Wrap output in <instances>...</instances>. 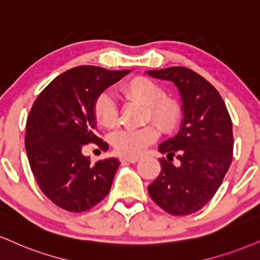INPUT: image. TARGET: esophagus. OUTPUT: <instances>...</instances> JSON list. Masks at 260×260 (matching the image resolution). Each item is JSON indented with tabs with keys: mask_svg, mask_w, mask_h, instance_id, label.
<instances>
[{
	"mask_svg": "<svg viewBox=\"0 0 260 260\" xmlns=\"http://www.w3.org/2000/svg\"><path fill=\"white\" fill-rule=\"evenodd\" d=\"M120 160H121V162H129V164H136V162H138L139 158L134 157V156H124V157H121Z\"/></svg>",
	"mask_w": 260,
	"mask_h": 260,
	"instance_id": "esophagus-1",
	"label": "esophagus"
}]
</instances>
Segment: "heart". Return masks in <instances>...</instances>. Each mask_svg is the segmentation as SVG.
Returning a JSON list of instances; mask_svg holds the SVG:
<instances>
[{"label": "heart", "mask_w": 260, "mask_h": 260, "mask_svg": "<svg viewBox=\"0 0 260 260\" xmlns=\"http://www.w3.org/2000/svg\"><path fill=\"white\" fill-rule=\"evenodd\" d=\"M120 92L127 99L145 104L144 121H152L164 133H170L179 123L181 106L173 96L165 95V90L155 81L144 76H134L124 81ZM93 115L105 128H114L118 122V109L114 96L109 92H102L93 103ZM154 124V125H155ZM149 123L137 129L117 131L112 134L111 144L117 154L138 156L148 145L158 138V128Z\"/></svg>", "instance_id": "b5f03b06"}]
</instances>
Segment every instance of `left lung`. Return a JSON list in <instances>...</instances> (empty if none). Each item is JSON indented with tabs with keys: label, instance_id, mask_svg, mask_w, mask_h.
<instances>
[{
	"label": "left lung",
	"instance_id": "obj_1",
	"mask_svg": "<svg viewBox=\"0 0 260 260\" xmlns=\"http://www.w3.org/2000/svg\"><path fill=\"white\" fill-rule=\"evenodd\" d=\"M174 82L183 100L179 133L158 145L161 172L148 186L150 198L172 215L201 209L221 185L233 160V122L217 89L201 75L183 67L148 71ZM174 155L178 165L171 164Z\"/></svg>",
	"mask_w": 260,
	"mask_h": 260
}]
</instances>
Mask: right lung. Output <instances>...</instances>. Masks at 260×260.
<instances>
[{
  "label": "right lung",
  "mask_w": 260,
  "mask_h": 260,
  "mask_svg": "<svg viewBox=\"0 0 260 260\" xmlns=\"http://www.w3.org/2000/svg\"><path fill=\"white\" fill-rule=\"evenodd\" d=\"M128 73L92 65L73 68L34 102L25 134L27 158L42 192L65 211H88L110 191L120 161L111 157L93 165L82 148L94 143L104 151L109 149L96 136L93 103Z\"/></svg>",
  "instance_id": "1"
}]
</instances>
